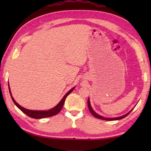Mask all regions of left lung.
Instances as JSON below:
<instances>
[{
    "label": "left lung",
    "instance_id": "obj_1",
    "mask_svg": "<svg viewBox=\"0 0 151 151\" xmlns=\"http://www.w3.org/2000/svg\"><path fill=\"white\" fill-rule=\"evenodd\" d=\"M88 106L89 110V111H90V112H91V114L93 115L94 117H97V118H98V119H100L106 120V121H115V120H120V119H123V118H124L125 117H127V115H129V114L130 113V112L132 111L133 109H134V108H133L132 109V110H131L130 111H129V112H128L127 114H124V115H122V116L117 117H114V118H109V117H103V116H102V115H99L98 114L96 113V112H95L93 110V108H92L91 106V104H90V101H89V97L88 101Z\"/></svg>",
    "mask_w": 151,
    "mask_h": 151
}]
</instances>
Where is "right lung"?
Segmentation results:
<instances>
[{
  "mask_svg": "<svg viewBox=\"0 0 151 151\" xmlns=\"http://www.w3.org/2000/svg\"><path fill=\"white\" fill-rule=\"evenodd\" d=\"M8 88H9V94H10V96H11L13 102H14V104L16 105V106H17L19 109V110H21L22 112H23V113H24L25 114L27 115L28 116H29L32 118L42 119V118L52 117V116H53V115H55L57 114H58L60 111V110H62L63 108V106L64 104V102H65L66 97L73 91V89L75 88V87H74L72 89H70V90L67 92L65 95L63 96V97L62 98V100L60 101L59 103L56 106H54V108L50 109V110H28V109L23 108L22 106H21V105H19L17 102L15 101L14 97H13L9 84H8Z\"/></svg>",
  "mask_w": 151,
  "mask_h": 151,
  "instance_id": "obj_1",
  "label": "right lung"
}]
</instances>
